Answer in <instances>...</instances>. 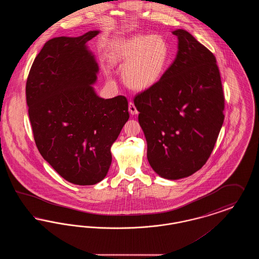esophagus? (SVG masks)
I'll return each instance as SVG.
<instances>
[{
	"instance_id": "esophagus-1",
	"label": "esophagus",
	"mask_w": 259,
	"mask_h": 259,
	"mask_svg": "<svg viewBox=\"0 0 259 259\" xmlns=\"http://www.w3.org/2000/svg\"><path fill=\"white\" fill-rule=\"evenodd\" d=\"M128 110H129V112L132 114V115H134V114H138V110H137V108H136L135 105H134V103L133 102H129V105H128Z\"/></svg>"
}]
</instances>
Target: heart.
Returning <instances> with one entry per match:
<instances>
[{
  "label": "heart",
  "mask_w": 259,
  "mask_h": 259,
  "mask_svg": "<svg viewBox=\"0 0 259 259\" xmlns=\"http://www.w3.org/2000/svg\"><path fill=\"white\" fill-rule=\"evenodd\" d=\"M109 57L112 64L123 67L124 82L143 91L155 85L166 71L170 49L160 35L137 34L111 41Z\"/></svg>",
  "instance_id": "obj_1"
}]
</instances>
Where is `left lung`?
Segmentation results:
<instances>
[{
	"label": "left lung",
	"mask_w": 259,
	"mask_h": 259,
	"mask_svg": "<svg viewBox=\"0 0 259 259\" xmlns=\"http://www.w3.org/2000/svg\"><path fill=\"white\" fill-rule=\"evenodd\" d=\"M179 50L160 80L134 99L148 143V160L160 177L179 180L209 159L224 120L217 59L183 29Z\"/></svg>",
	"instance_id": "obj_1"
}]
</instances>
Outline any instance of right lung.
<instances>
[{"instance_id": "right-lung-1", "label": "right lung", "mask_w": 259, "mask_h": 259, "mask_svg": "<svg viewBox=\"0 0 259 259\" xmlns=\"http://www.w3.org/2000/svg\"><path fill=\"white\" fill-rule=\"evenodd\" d=\"M98 34L89 31L46 42L26 82L37 149L63 179L74 185H95L106 177L111 145L129 118L126 97L100 98L91 87L98 65L85 44Z\"/></svg>"}]
</instances>
